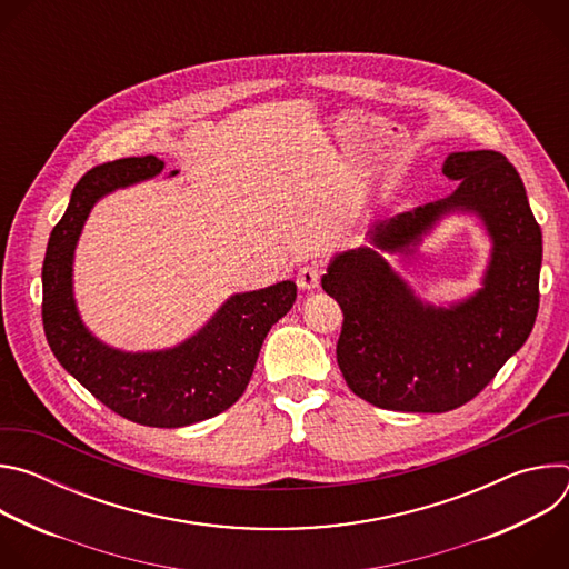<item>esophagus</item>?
Returning a JSON list of instances; mask_svg holds the SVG:
<instances>
[{"mask_svg": "<svg viewBox=\"0 0 569 569\" xmlns=\"http://www.w3.org/2000/svg\"><path fill=\"white\" fill-rule=\"evenodd\" d=\"M319 277H321V270L317 266H303L297 272V286L301 290H315L319 286Z\"/></svg>", "mask_w": 569, "mask_h": 569, "instance_id": "34e87169", "label": "esophagus"}]
</instances>
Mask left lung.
Masks as SVG:
<instances>
[{
  "label": "left lung",
  "mask_w": 569,
  "mask_h": 569,
  "mask_svg": "<svg viewBox=\"0 0 569 569\" xmlns=\"http://www.w3.org/2000/svg\"><path fill=\"white\" fill-rule=\"evenodd\" d=\"M457 189L376 222L371 248L338 254L321 288L342 308L338 365L351 391L382 410L448 412L475 398L527 342L538 315L542 233L525 184L496 150L450 152ZM475 212L495 242L482 288L450 307L419 300L381 259L407 253L443 216Z\"/></svg>",
  "instance_id": "left-lung-1"
}]
</instances>
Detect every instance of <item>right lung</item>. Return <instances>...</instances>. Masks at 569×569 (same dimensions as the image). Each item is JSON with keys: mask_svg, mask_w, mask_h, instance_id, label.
<instances>
[{"mask_svg": "<svg viewBox=\"0 0 569 569\" xmlns=\"http://www.w3.org/2000/svg\"><path fill=\"white\" fill-rule=\"evenodd\" d=\"M164 161L126 157L88 171L53 227L42 266V321L58 362L119 417L150 428L211 419L246 391L272 323L295 303V281L231 295L204 327L164 351H119L94 338L73 299V250L92 207L108 193L150 180ZM173 171L171 176H176Z\"/></svg>", "mask_w": 569, "mask_h": 569, "instance_id": "right-lung-1", "label": "right lung"}]
</instances>
